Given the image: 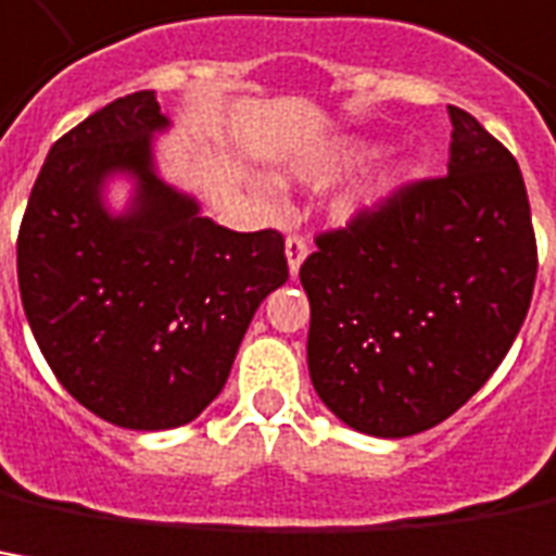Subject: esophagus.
I'll use <instances>...</instances> for the list:
<instances>
[{
    "label": "esophagus",
    "instance_id": "1",
    "mask_svg": "<svg viewBox=\"0 0 556 556\" xmlns=\"http://www.w3.org/2000/svg\"><path fill=\"white\" fill-rule=\"evenodd\" d=\"M285 253H287V269H290V275L296 278V271H300V266H303L305 253H308V244H305L303 235H290L285 241Z\"/></svg>",
    "mask_w": 556,
    "mask_h": 556
}]
</instances>
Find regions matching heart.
I'll return each instance as SVG.
<instances>
[{
    "instance_id": "1",
    "label": "heart",
    "mask_w": 556,
    "mask_h": 556,
    "mask_svg": "<svg viewBox=\"0 0 556 556\" xmlns=\"http://www.w3.org/2000/svg\"><path fill=\"white\" fill-rule=\"evenodd\" d=\"M379 152H382V147L370 137H337V140L293 159L287 165V174H290V180L312 186V189H321V186H330L333 180H339L342 174L374 162ZM409 174H413V165L407 159H391V162L379 165L370 174H364L361 180L352 182L333 204V214L345 223V219H357L370 214V211H379L386 201L394 199L407 186ZM256 192L269 195V182H256Z\"/></svg>"
}]
</instances>
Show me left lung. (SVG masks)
Returning <instances> with one entry per match:
<instances>
[{
    "instance_id": "1",
    "label": "left lung",
    "mask_w": 556,
    "mask_h": 556,
    "mask_svg": "<svg viewBox=\"0 0 556 556\" xmlns=\"http://www.w3.org/2000/svg\"><path fill=\"white\" fill-rule=\"evenodd\" d=\"M446 113V177L321 235L300 269L312 386L370 438H409L453 416L530 312L539 263L523 174L475 115Z\"/></svg>"
}]
</instances>
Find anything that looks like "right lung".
I'll return each instance as SVG.
<instances>
[{
	"label": "right lung",
	"mask_w": 556,
	"mask_h": 556,
	"mask_svg": "<svg viewBox=\"0 0 556 556\" xmlns=\"http://www.w3.org/2000/svg\"><path fill=\"white\" fill-rule=\"evenodd\" d=\"M155 91L118 97L51 147L17 235V285L48 367L130 431L180 428L217 397L260 303L287 281L285 238L232 232L167 182ZM131 182L115 212L109 182Z\"/></svg>",
	"instance_id": "right-lung-1"
}]
</instances>
